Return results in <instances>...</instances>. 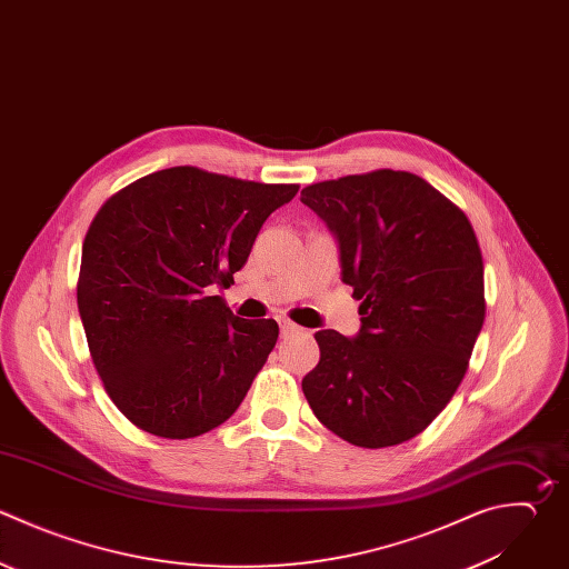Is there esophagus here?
Listing matches in <instances>:
<instances>
[{
  "mask_svg": "<svg viewBox=\"0 0 569 569\" xmlns=\"http://www.w3.org/2000/svg\"><path fill=\"white\" fill-rule=\"evenodd\" d=\"M278 325H280V331H282V336H289V333H296L300 327L298 325H293L291 320H287V318H278Z\"/></svg>",
  "mask_w": 569,
  "mask_h": 569,
  "instance_id": "obj_1",
  "label": "esophagus"
}]
</instances>
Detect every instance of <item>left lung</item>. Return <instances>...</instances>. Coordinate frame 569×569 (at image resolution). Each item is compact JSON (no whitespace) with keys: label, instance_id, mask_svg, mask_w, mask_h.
I'll return each mask as SVG.
<instances>
[{"label":"left lung","instance_id":"left-lung-1","mask_svg":"<svg viewBox=\"0 0 569 569\" xmlns=\"http://www.w3.org/2000/svg\"><path fill=\"white\" fill-rule=\"evenodd\" d=\"M331 231L360 329L316 333L320 362L302 378L316 418L342 440L380 449L420 433L456 393L485 320L473 229L407 171L347 176L302 189Z\"/></svg>","mask_w":569,"mask_h":569}]
</instances>
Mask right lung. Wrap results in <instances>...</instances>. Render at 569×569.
Listing matches in <instances>:
<instances>
[{"label":"right lung","instance_id":"obj_1","mask_svg":"<svg viewBox=\"0 0 569 569\" xmlns=\"http://www.w3.org/2000/svg\"><path fill=\"white\" fill-rule=\"evenodd\" d=\"M298 184L173 167L116 193L84 247L78 307L116 407L162 438H193L236 413L278 340L218 289L247 264L267 218Z\"/></svg>","mask_w":569,"mask_h":569}]
</instances>
